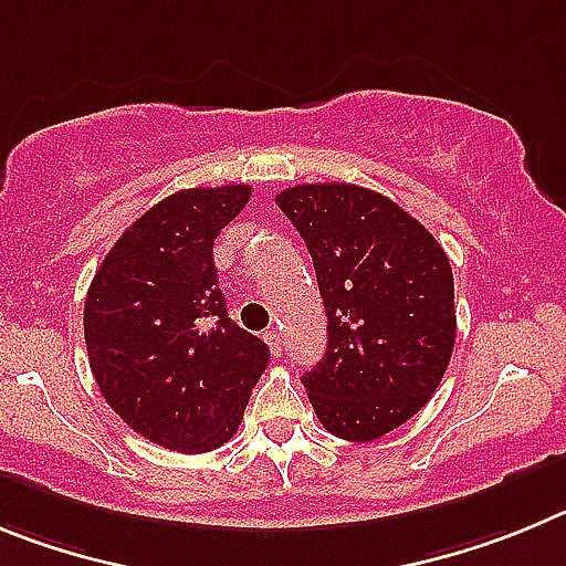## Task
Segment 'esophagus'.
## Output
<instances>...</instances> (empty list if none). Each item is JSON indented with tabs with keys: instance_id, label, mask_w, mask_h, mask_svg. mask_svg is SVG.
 <instances>
[{
	"instance_id": "obj_1",
	"label": "esophagus",
	"mask_w": 566,
	"mask_h": 566,
	"mask_svg": "<svg viewBox=\"0 0 566 566\" xmlns=\"http://www.w3.org/2000/svg\"><path fill=\"white\" fill-rule=\"evenodd\" d=\"M264 340H268V344H271V353L276 355V358H282L284 344H282V335H279V329H276V327L268 329V333H264Z\"/></svg>"
}]
</instances>
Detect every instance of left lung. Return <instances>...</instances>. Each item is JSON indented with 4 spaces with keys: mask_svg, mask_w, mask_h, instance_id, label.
I'll return each mask as SVG.
<instances>
[{
    "mask_svg": "<svg viewBox=\"0 0 566 566\" xmlns=\"http://www.w3.org/2000/svg\"><path fill=\"white\" fill-rule=\"evenodd\" d=\"M279 208L307 242L327 310V353L304 389L321 426L369 442L429 403L454 353V273L420 222L349 182L293 186Z\"/></svg>",
    "mask_w": 566,
    "mask_h": 566,
    "instance_id": "1",
    "label": "left lung"
}]
</instances>
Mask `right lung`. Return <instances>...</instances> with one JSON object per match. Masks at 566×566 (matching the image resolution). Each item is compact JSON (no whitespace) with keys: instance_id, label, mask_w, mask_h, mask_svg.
I'll return each mask as SVG.
<instances>
[{"instance_id":"add662e5","label":"right lung","mask_w":566,"mask_h":566,"mask_svg":"<svg viewBox=\"0 0 566 566\" xmlns=\"http://www.w3.org/2000/svg\"><path fill=\"white\" fill-rule=\"evenodd\" d=\"M251 186L182 188L132 222L95 271L84 340L101 395L120 420L171 451L202 454L237 434L271 360L228 318L213 239Z\"/></svg>"}]
</instances>
